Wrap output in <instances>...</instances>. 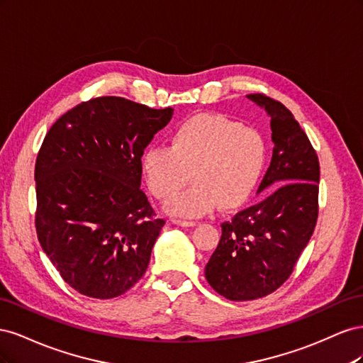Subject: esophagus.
<instances>
[{"instance_id":"1","label":"esophagus","mask_w":363,"mask_h":363,"mask_svg":"<svg viewBox=\"0 0 363 363\" xmlns=\"http://www.w3.org/2000/svg\"><path fill=\"white\" fill-rule=\"evenodd\" d=\"M172 224L180 225V227H194V221H184V219H172Z\"/></svg>"}]
</instances>
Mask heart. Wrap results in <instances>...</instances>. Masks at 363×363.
<instances>
[{"label":"heart","mask_w":363,"mask_h":363,"mask_svg":"<svg viewBox=\"0 0 363 363\" xmlns=\"http://www.w3.org/2000/svg\"><path fill=\"white\" fill-rule=\"evenodd\" d=\"M169 142V148L145 150L140 169L159 200L169 199L191 174V188L164 204L172 216L199 218L218 204L223 211H235L251 200L265 175L267 140L239 121L219 115L192 116L172 131Z\"/></svg>","instance_id":"heart-1"}]
</instances>
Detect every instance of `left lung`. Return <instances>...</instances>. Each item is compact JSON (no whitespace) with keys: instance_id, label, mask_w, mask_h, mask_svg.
<instances>
[{"instance_id":"8db88e82","label":"left lung","mask_w":363,"mask_h":363,"mask_svg":"<svg viewBox=\"0 0 363 363\" xmlns=\"http://www.w3.org/2000/svg\"><path fill=\"white\" fill-rule=\"evenodd\" d=\"M271 118L269 168L260 203L221 225V240L208 259V284L227 300L262 298L280 288L309 244L318 218L320 162L294 115L263 94L247 95Z\"/></svg>"}]
</instances>
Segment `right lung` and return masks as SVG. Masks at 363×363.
Returning a JSON list of instances; mask_svg holds the SVG:
<instances>
[{
  "label": "right lung",
  "instance_id": "right-lung-1",
  "mask_svg": "<svg viewBox=\"0 0 363 363\" xmlns=\"http://www.w3.org/2000/svg\"><path fill=\"white\" fill-rule=\"evenodd\" d=\"M172 107L100 96L60 116L36 160V232L71 288L115 298L144 276L164 224L140 191V157Z\"/></svg>",
  "mask_w": 363,
  "mask_h": 363
}]
</instances>
